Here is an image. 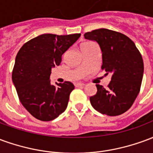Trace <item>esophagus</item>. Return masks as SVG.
Listing matches in <instances>:
<instances>
[{
	"instance_id": "obj_1",
	"label": "esophagus",
	"mask_w": 153,
	"mask_h": 153,
	"mask_svg": "<svg viewBox=\"0 0 153 153\" xmlns=\"http://www.w3.org/2000/svg\"><path fill=\"white\" fill-rule=\"evenodd\" d=\"M84 85H85V83H81V82H79V83H75V86H76V87H83Z\"/></svg>"
}]
</instances>
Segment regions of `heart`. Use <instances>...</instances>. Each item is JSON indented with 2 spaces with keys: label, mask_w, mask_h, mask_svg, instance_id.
Returning <instances> with one entry per match:
<instances>
[{
  "label": "heart",
  "mask_w": 153,
  "mask_h": 153,
  "mask_svg": "<svg viewBox=\"0 0 153 153\" xmlns=\"http://www.w3.org/2000/svg\"><path fill=\"white\" fill-rule=\"evenodd\" d=\"M91 43H92V42H84V43H83L82 45H81V47H84V46H87V45H89V44Z\"/></svg>",
  "instance_id": "b5f03b06"
}]
</instances>
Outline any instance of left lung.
Segmentation results:
<instances>
[{
  "instance_id": "left-lung-1",
  "label": "left lung",
  "mask_w": 153,
  "mask_h": 153,
  "mask_svg": "<svg viewBox=\"0 0 153 153\" xmlns=\"http://www.w3.org/2000/svg\"><path fill=\"white\" fill-rule=\"evenodd\" d=\"M84 38L99 45L102 69L111 75L108 88L97 84L91 105L102 114L121 115L131 107L140 91L143 76L141 54L130 38L118 32L99 28L86 33Z\"/></svg>"
}]
</instances>
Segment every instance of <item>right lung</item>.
<instances>
[{"label":"right lung","instance_id":"add662e5","mask_svg":"<svg viewBox=\"0 0 153 153\" xmlns=\"http://www.w3.org/2000/svg\"><path fill=\"white\" fill-rule=\"evenodd\" d=\"M80 35L45 33L28 41L19 51L12 81L22 105L36 119L50 121L66 109L74 86L69 81L52 85L50 75Z\"/></svg>","mask_w":153,"mask_h":153}]
</instances>
